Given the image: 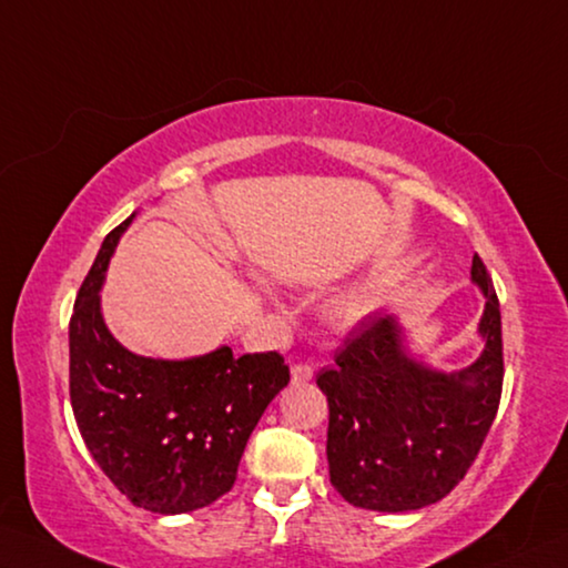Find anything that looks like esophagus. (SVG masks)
<instances>
[{
	"label": "esophagus",
	"mask_w": 568,
	"mask_h": 568,
	"mask_svg": "<svg viewBox=\"0 0 568 568\" xmlns=\"http://www.w3.org/2000/svg\"><path fill=\"white\" fill-rule=\"evenodd\" d=\"M312 376H314V369H312V366H306V364H296V366H292V382H294V384H306V382H312Z\"/></svg>",
	"instance_id": "esophagus-1"
}]
</instances>
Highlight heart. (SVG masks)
Instances as JSON below:
<instances>
[{"label":"heart","instance_id":"1","mask_svg":"<svg viewBox=\"0 0 568 568\" xmlns=\"http://www.w3.org/2000/svg\"><path fill=\"white\" fill-rule=\"evenodd\" d=\"M376 306V294L374 292H356V294H349L346 300L339 304V316L344 322H359L364 320L366 314H369Z\"/></svg>","mask_w":568,"mask_h":568}]
</instances>
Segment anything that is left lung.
<instances>
[{
    "instance_id": "8db88e82",
    "label": "left lung",
    "mask_w": 568,
    "mask_h": 568,
    "mask_svg": "<svg viewBox=\"0 0 568 568\" xmlns=\"http://www.w3.org/2000/svg\"><path fill=\"white\" fill-rule=\"evenodd\" d=\"M484 294L476 362L436 369L412 354L394 312L366 316L316 384L329 399L326 459L334 489L369 511L404 514L444 499L469 471L501 399L499 300L474 254Z\"/></svg>"
}]
</instances>
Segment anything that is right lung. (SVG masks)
<instances>
[{"label":"right lung","mask_w":568,"mask_h":568,"mask_svg":"<svg viewBox=\"0 0 568 568\" xmlns=\"http://www.w3.org/2000/svg\"><path fill=\"white\" fill-rule=\"evenodd\" d=\"M136 212L109 232L69 322V396L79 434L109 481L134 506L186 514L234 486L254 426L290 384L276 352L234 356L229 346L189 359H154L114 339L102 286Z\"/></svg>","instance_id":"add662e5"}]
</instances>
